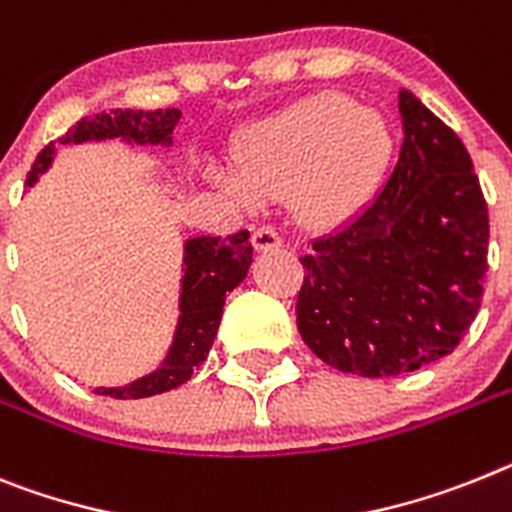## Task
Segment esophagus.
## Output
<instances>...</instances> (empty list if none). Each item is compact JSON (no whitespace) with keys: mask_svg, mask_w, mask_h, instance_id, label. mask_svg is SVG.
<instances>
[{"mask_svg":"<svg viewBox=\"0 0 512 512\" xmlns=\"http://www.w3.org/2000/svg\"><path fill=\"white\" fill-rule=\"evenodd\" d=\"M251 243L256 251L269 253V251H277V248L282 246V238H279V233L274 230V227H259V230H253Z\"/></svg>","mask_w":512,"mask_h":512,"instance_id":"obj_1","label":"esophagus"}]
</instances>
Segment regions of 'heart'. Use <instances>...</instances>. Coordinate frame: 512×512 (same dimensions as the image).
Instances as JSON below:
<instances>
[{"label":"heart","instance_id":"1","mask_svg":"<svg viewBox=\"0 0 512 512\" xmlns=\"http://www.w3.org/2000/svg\"><path fill=\"white\" fill-rule=\"evenodd\" d=\"M393 134L344 93H316L253 121L233 144L235 173L217 183L240 204L290 199L310 227H339L381 189Z\"/></svg>","mask_w":512,"mask_h":512}]
</instances>
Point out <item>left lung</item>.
I'll return each mask as SVG.
<instances>
[{
    "label": "left lung",
    "instance_id": "left-lung-1",
    "mask_svg": "<svg viewBox=\"0 0 512 512\" xmlns=\"http://www.w3.org/2000/svg\"><path fill=\"white\" fill-rule=\"evenodd\" d=\"M399 113L404 142L381 194L300 259L303 342L365 378L451 355L487 272V202L464 142L409 90H399Z\"/></svg>",
    "mask_w": 512,
    "mask_h": 512
}]
</instances>
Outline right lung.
Wrapping results in <instances>:
<instances>
[{
	"mask_svg": "<svg viewBox=\"0 0 512 512\" xmlns=\"http://www.w3.org/2000/svg\"><path fill=\"white\" fill-rule=\"evenodd\" d=\"M181 121L178 108H160V111H103L95 116H85L77 126L59 139L61 144L82 142H106V139H124L126 144H173V129ZM54 142L43 147L41 155L30 168L25 186H33L41 173H46L54 160ZM253 261V246L248 240V230L227 235H194L183 243L181 264V292H178V323L173 331V342L168 347L165 360L152 373L142 375L126 386L95 388L100 396L113 399H147L155 393H165L178 388L194 375L207 360L214 336L220 329L222 305L227 292L246 279L248 266Z\"/></svg>",
	"mask_w": 512,
	"mask_h": 512,
	"instance_id": "right-lung-1",
	"label": "right lung"
}]
</instances>
